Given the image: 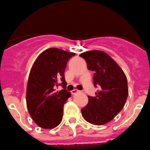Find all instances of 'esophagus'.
Masks as SVG:
<instances>
[{"label":"esophagus","instance_id":"obj_1","mask_svg":"<svg viewBox=\"0 0 150 150\" xmlns=\"http://www.w3.org/2000/svg\"><path fill=\"white\" fill-rule=\"evenodd\" d=\"M78 92H80L79 90H78V89H73L72 91H71V93H72V95H75L77 94V93H78Z\"/></svg>","mask_w":150,"mask_h":150}]
</instances>
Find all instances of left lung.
<instances>
[{"instance_id":"1","label":"left lung","mask_w":150,"mask_h":150,"mask_svg":"<svg viewBox=\"0 0 150 150\" xmlns=\"http://www.w3.org/2000/svg\"><path fill=\"white\" fill-rule=\"evenodd\" d=\"M94 71L93 83L98 86L96 96H89V103L81 109L87 122L103 125L112 120L124 107L128 96L127 80L117 63L104 52L92 50L80 54Z\"/></svg>"}]
</instances>
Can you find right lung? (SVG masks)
<instances>
[{"label":"right lung","instance_id":"obj_1","mask_svg":"<svg viewBox=\"0 0 150 150\" xmlns=\"http://www.w3.org/2000/svg\"><path fill=\"white\" fill-rule=\"evenodd\" d=\"M74 52L50 48L38 57L31 69L26 89V105L33 121L43 129H53L62 121L64 105L71 96L65 89L64 71ZM64 89L56 92V86Z\"/></svg>","mask_w":150,"mask_h":150}]
</instances>
